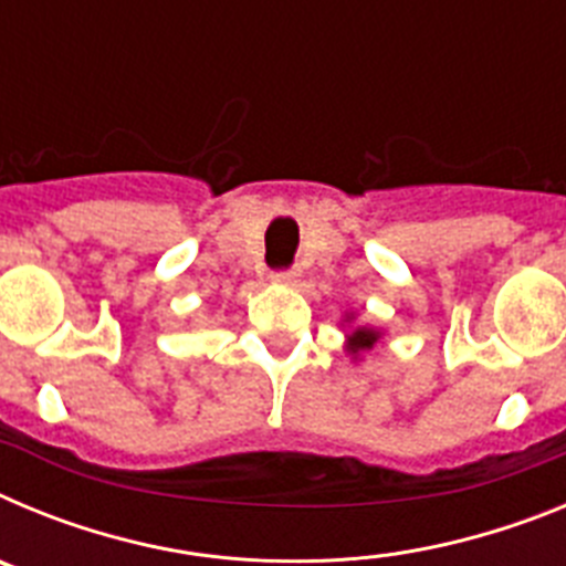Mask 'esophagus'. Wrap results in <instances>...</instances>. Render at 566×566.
<instances>
[{
  "label": "esophagus",
  "instance_id": "esophagus-1",
  "mask_svg": "<svg viewBox=\"0 0 566 566\" xmlns=\"http://www.w3.org/2000/svg\"><path fill=\"white\" fill-rule=\"evenodd\" d=\"M297 277H300L297 269H283V272L272 274V280L274 283H280V286H294V283H297Z\"/></svg>",
  "mask_w": 566,
  "mask_h": 566
}]
</instances>
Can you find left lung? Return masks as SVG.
Returning a JSON list of instances; mask_svg holds the SVG:
<instances>
[{"label":"left lung","mask_w":566,"mask_h":566,"mask_svg":"<svg viewBox=\"0 0 566 566\" xmlns=\"http://www.w3.org/2000/svg\"><path fill=\"white\" fill-rule=\"evenodd\" d=\"M379 337H382V334H379L377 328L359 326V328H354L352 334H348V345H345V348H348V352H352L354 357H357L359 352H371L374 345H377Z\"/></svg>","instance_id":"left-lung-1"}]
</instances>
